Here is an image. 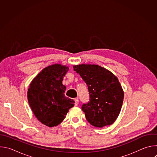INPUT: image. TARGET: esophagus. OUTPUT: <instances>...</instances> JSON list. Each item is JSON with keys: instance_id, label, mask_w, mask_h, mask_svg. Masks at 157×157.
Listing matches in <instances>:
<instances>
[{"instance_id": "esophagus-1", "label": "esophagus", "mask_w": 157, "mask_h": 157, "mask_svg": "<svg viewBox=\"0 0 157 157\" xmlns=\"http://www.w3.org/2000/svg\"><path fill=\"white\" fill-rule=\"evenodd\" d=\"M74 101H75V105H77L78 104V103H79V100H78V98H75V99H74Z\"/></svg>"}]
</instances>
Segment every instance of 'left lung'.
Listing matches in <instances>:
<instances>
[{
    "label": "left lung",
    "mask_w": 157,
    "mask_h": 157,
    "mask_svg": "<svg viewBox=\"0 0 157 157\" xmlns=\"http://www.w3.org/2000/svg\"><path fill=\"white\" fill-rule=\"evenodd\" d=\"M73 69L88 86L90 99L81 107L87 121L98 128L113 124L120 114L124 95L118 78L96 64L75 65Z\"/></svg>",
    "instance_id": "8db88e82"
}]
</instances>
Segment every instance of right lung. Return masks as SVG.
Listing matches in <instances>:
<instances>
[{
    "instance_id": "obj_1",
    "label": "right lung",
    "mask_w": 157,
    "mask_h": 157,
    "mask_svg": "<svg viewBox=\"0 0 157 157\" xmlns=\"http://www.w3.org/2000/svg\"><path fill=\"white\" fill-rule=\"evenodd\" d=\"M69 67L54 64L42 70L32 81L27 92L29 104L36 119L49 127L57 126L75 105L65 97L62 81Z\"/></svg>"
}]
</instances>
